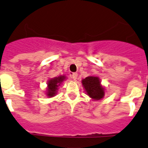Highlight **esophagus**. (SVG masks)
<instances>
[{
    "label": "esophagus",
    "instance_id": "34e87169",
    "mask_svg": "<svg viewBox=\"0 0 148 148\" xmlns=\"http://www.w3.org/2000/svg\"><path fill=\"white\" fill-rule=\"evenodd\" d=\"M72 78H73L74 80H76L77 78H78V73H73V74H72Z\"/></svg>",
    "mask_w": 148,
    "mask_h": 148
}]
</instances>
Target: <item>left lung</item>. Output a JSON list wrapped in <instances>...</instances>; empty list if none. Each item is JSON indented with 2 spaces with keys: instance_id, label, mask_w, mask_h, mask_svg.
I'll return each mask as SVG.
<instances>
[{
  "instance_id": "8db88e82",
  "label": "left lung",
  "mask_w": 148,
  "mask_h": 148,
  "mask_svg": "<svg viewBox=\"0 0 148 148\" xmlns=\"http://www.w3.org/2000/svg\"><path fill=\"white\" fill-rule=\"evenodd\" d=\"M86 94L93 100H100L105 94V88L101 84L99 77L90 75L81 81Z\"/></svg>"
}]
</instances>
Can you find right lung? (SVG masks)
Instances as JSON below:
<instances>
[{"label":"right lung","mask_w":148,"mask_h":148,"mask_svg":"<svg viewBox=\"0 0 148 148\" xmlns=\"http://www.w3.org/2000/svg\"><path fill=\"white\" fill-rule=\"evenodd\" d=\"M67 79L65 75H60L54 78H51L47 82V88L46 90V96L49 98L54 97L57 95L60 85Z\"/></svg>","instance_id":"right-lung-1"}]
</instances>
